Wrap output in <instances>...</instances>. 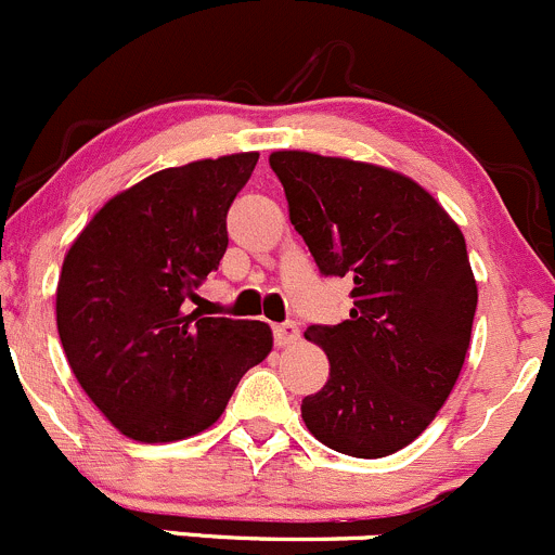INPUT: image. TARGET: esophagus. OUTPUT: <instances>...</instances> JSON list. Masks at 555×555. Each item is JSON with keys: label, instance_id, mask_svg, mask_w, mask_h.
Returning a JSON list of instances; mask_svg holds the SVG:
<instances>
[{"label": "esophagus", "instance_id": "34e87169", "mask_svg": "<svg viewBox=\"0 0 555 555\" xmlns=\"http://www.w3.org/2000/svg\"><path fill=\"white\" fill-rule=\"evenodd\" d=\"M298 327L293 322H284V324H273V344L276 346H289L298 340Z\"/></svg>", "mask_w": 555, "mask_h": 555}]
</instances>
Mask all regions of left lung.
<instances>
[{"label": "left lung", "instance_id": "1", "mask_svg": "<svg viewBox=\"0 0 555 555\" xmlns=\"http://www.w3.org/2000/svg\"><path fill=\"white\" fill-rule=\"evenodd\" d=\"M271 169L319 273L354 282L349 319L306 330L330 360L300 405L306 427L333 451L389 456L429 427L464 365L478 287L462 231L382 166L284 150Z\"/></svg>", "mask_w": 555, "mask_h": 555}]
</instances>
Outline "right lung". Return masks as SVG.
<instances>
[{
    "instance_id": "right-lung-1",
    "label": "right lung",
    "mask_w": 555,
    "mask_h": 555,
    "mask_svg": "<svg viewBox=\"0 0 555 555\" xmlns=\"http://www.w3.org/2000/svg\"><path fill=\"white\" fill-rule=\"evenodd\" d=\"M257 153L164 169L115 195L66 251L55 322L72 373L122 435L169 443L217 422L271 351L268 324L184 313L228 249Z\"/></svg>"
}]
</instances>
